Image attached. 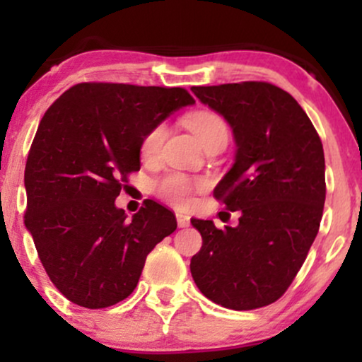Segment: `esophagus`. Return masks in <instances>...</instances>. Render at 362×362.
I'll return each mask as SVG.
<instances>
[{
    "mask_svg": "<svg viewBox=\"0 0 362 362\" xmlns=\"http://www.w3.org/2000/svg\"><path fill=\"white\" fill-rule=\"evenodd\" d=\"M177 224H178V228H187L190 224V218L187 214L177 213Z\"/></svg>",
    "mask_w": 362,
    "mask_h": 362,
    "instance_id": "34e87169",
    "label": "esophagus"
}]
</instances>
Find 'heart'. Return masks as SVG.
<instances>
[{
    "instance_id": "obj_1",
    "label": "heart",
    "mask_w": 362,
    "mask_h": 362,
    "mask_svg": "<svg viewBox=\"0 0 362 362\" xmlns=\"http://www.w3.org/2000/svg\"><path fill=\"white\" fill-rule=\"evenodd\" d=\"M187 127L194 132L195 138L202 146H206L211 141L219 138H228V129L224 120L218 114L209 110L195 112L185 119ZM165 138V127L156 126L148 132L146 138L143 139L141 144V151L144 156H153L160 149L161 141ZM202 184L190 180L189 177L182 175V173H170L163 177L160 182H156L155 190L163 201L177 207H187L192 204L195 190L201 189Z\"/></svg>"
}]
</instances>
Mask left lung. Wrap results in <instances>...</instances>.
<instances>
[{"label":"left lung","mask_w":362,"mask_h":362,"mask_svg":"<svg viewBox=\"0 0 362 362\" xmlns=\"http://www.w3.org/2000/svg\"><path fill=\"white\" fill-rule=\"evenodd\" d=\"M190 90L230 124L235 161L214 195L242 213L238 226L224 230L211 219H190L202 236L190 272L216 305L262 308L286 293L318 233L325 204L322 141L300 103L271 83Z\"/></svg>","instance_id":"1"}]
</instances>
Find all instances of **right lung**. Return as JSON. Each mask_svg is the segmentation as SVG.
Wrapping results in <instances>:
<instances>
[{
    "mask_svg": "<svg viewBox=\"0 0 362 362\" xmlns=\"http://www.w3.org/2000/svg\"><path fill=\"white\" fill-rule=\"evenodd\" d=\"M184 88L80 83L40 120L25 167V226L52 284L85 308H107L138 286L148 253L177 230L172 211L144 202L129 219L115 206L141 144L173 112Z\"/></svg>",
    "mask_w": 362,
    "mask_h": 362,
    "instance_id": "obj_1",
    "label": "right lung"
}]
</instances>
